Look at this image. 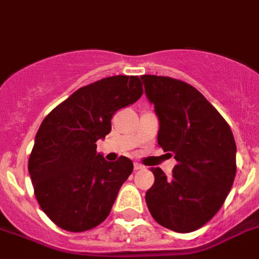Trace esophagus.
Returning <instances> with one entry per match:
<instances>
[{"mask_svg":"<svg viewBox=\"0 0 259 259\" xmlns=\"http://www.w3.org/2000/svg\"><path fill=\"white\" fill-rule=\"evenodd\" d=\"M143 165L139 163H134V170H139V169H143Z\"/></svg>","mask_w":259,"mask_h":259,"instance_id":"esophagus-1","label":"esophagus"}]
</instances>
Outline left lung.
<instances>
[{
    "mask_svg": "<svg viewBox=\"0 0 259 259\" xmlns=\"http://www.w3.org/2000/svg\"><path fill=\"white\" fill-rule=\"evenodd\" d=\"M159 118L157 143L173 155L172 176L151 168L155 183L146 203L160 226L188 233L213 218L226 201L236 175L232 130L193 86L169 76H141Z\"/></svg>",
    "mask_w": 259,
    "mask_h": 259,
    "instance_id": "obj_1",
    "label": "left lung"
}]
</instances>
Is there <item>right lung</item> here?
Listing matches in <instances>:
<instances>
[{"mask_svg": "<svg viewBox=\"0 0 259 259\" xmlns=\"http://www.w3.org/2000/svg\"><path fill=\"white\" fill-rule=\"evenodd\" d=\"M143 94L138 76L114 75L80 87L44 118L28 160L35 197L47 217L69 232H84L109 215L133 161H107L96 142L116 111Z\"/></svg>", "mask_w": 259, "mask_h": 259, "instance_id": "1", "label": "right lung"}]
</instances>
